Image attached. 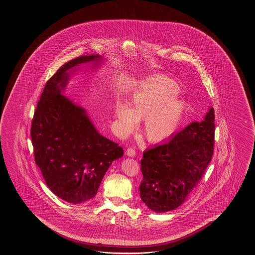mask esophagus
I'll list each match as a JSON object with an SVG mask.
<instances>
[{
  "label": "esophagus",
  "mask_w": 255,
  "mask_h": 255,
  "mask_svg": "<svg viewBox=\"0 0 255 255\" xmlns=\"http://www.w3.org/2000/svg\"><path fill=\"white\" fill-rule=\"evenodd\" d=\"M126 154H127L128 157H135V150L134 149V148H132V147H128V148L127 149Z\"/></svg>",
  "instance_id": "obj_1"
}]
</instances>
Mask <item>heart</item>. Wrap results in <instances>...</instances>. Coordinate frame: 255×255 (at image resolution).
<instances>
[{
    "label": "heart",
    "mask_w": 255,
    "mask_h": 255,
    "mask_svg": "<svg viewBox=\"0 0 255 255\" xmlns=\"http://www.w3.org/2000/svg\"><path fill=\"white\" fill-rule=\"evenodd\" d=\"M177 82L166 76L146 78L131 95L129 106L116 103L114 117L122 134L132 132L144 119L142 134L153 143L166 140L178 129L187 103L179 97Z\"/></svg>",
    "instance_id": "heart-1"
}]
</instances>
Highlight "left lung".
<instances>
[{"mask_svg":"<svg viewBox=\"0 0 255 255\" xmlns=\"http://www.w3.org/2000/svg\"><path fill=\"white\" fill-rule=\"evenodd\" d=\"M214 128V109L210 107L202 121L191 122L168 142L144 151L139 192L147 208L167 212L186 201L212 160Z\"/></svg>","mask_w":255,"mask_h":255,"instance_id":"8db88e82","label":"left lung"}]
</instances>
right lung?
I'll return each mask as SVG.
<instances>
[{
	"label": "right lung",
	"mask_w": 255,
	"mask_h": 255,
	"mask_svg": "<svg viewBox=\"0 0 255 255\" xmlns=\"http://www.w3.org/2000/svg\"><path fill=\"white\" fill-rule=\"evenodd\" d=\"M106 60L82 55L62 65L46 82L33 115L31 137L35 163L50 190L73 204L98 193L112 162L123 157L119 144L101 135L87 109L63 95L71 77L86 65L98 70Z\"/></svg>",
	"instance_id": "obj_1"
}]
</instances>
